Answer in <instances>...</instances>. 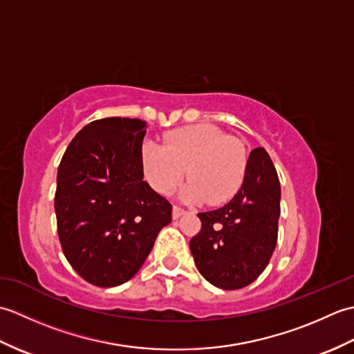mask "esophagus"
<instances>
[{"label":"esophagus","mask_w":354,"mask_h":354,"mask_svg":"<svg viewBox=\"0 0 354 354\" xmlns=\"http://www.w3.org/2000/svg\"><path fill=\"white\" fill-rule=\"evenodd\" d=\"M187 212L184 208H181L179 205H173V209H171V216H173V219H179V217L181 216H184Z\"/></svg>","instance_id":"1"}]
</instances>
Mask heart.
<instances>
[{"label": "heart", "instance_id": "obj_1", "mask_svg": "<svg viewBox=\"0 0 354 354\" xmlns=\"http://www.w3.org/2000/svg\"><path fill=\"white\" fill-rule=\"evenodd\" d=\"M146 181L158 193H169L185 175L183 196L209 205L228 202L242 187L248 153L242 141L217 126L201 123L165 135L164 146L149 141L141 149Z\"/></svg>", "mask_w": 354, "mask_h": 354}]
</instances>
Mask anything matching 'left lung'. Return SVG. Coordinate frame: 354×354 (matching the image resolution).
<instances>
[{
  "mask_svg": "<svg viewBox=\"0 0 354 354\" xmlns=\"http://www.w3.org/2000/svg\"><path fill=\"white\" fill-rule=\"evenodd\" d=\"M280 194L268 152L254 149L236 196L198 214L202 227L190 240V251L207 281L225 290L242 289L265 270L277 245Z\"/></svg>",
  "mask_w": 354,
  "mask_h": 354,
  "instance_id": "obj_1",
  "label": "left lung"
}]
</instances>
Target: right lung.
<instances>
[{
    "mask_svg": "<svg viewBox=\"0 0 354 354\" xmlns=\"http://www.w3.org/2000/svg\"><path fill=\"white\" fill-rule=\"evenodd\" d=\"M146 123L108 117L86 124L59 164L55 209L66 260L94 286L112 288L138 272L171 204L142 179Z\"/></svg>",
    "mask_w": 354,
    "mask_h": 354,
    "instance_id": "right-lung-1",
    "label": "right lung"
}]
</instances>
